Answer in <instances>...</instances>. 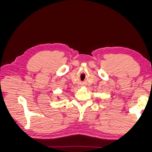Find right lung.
<instances>
[{"label": "right lung", "instance_id": "add662e5", "mask_svg": "<svg viewBox=\"0 0 152 152\" xmlns=\"http://www.w3.org/2000/svg\"><path fill=\"white\" fill-rule=\"evenodd\" d=\"M58 98H59V97H58Z\"/></svg>", "mask_w": 152, "mask_h": 152}]
</instances>
